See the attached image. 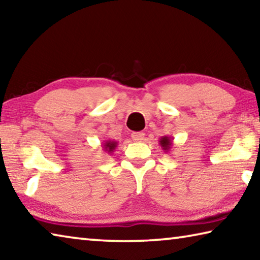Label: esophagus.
Masks as SVG:
<instances>
[{"label": "esophagus", "instance_id": "34e87169", "mask_svg": "<svg viewBox=\"0 0 260 260\" xmlns=\"http://www.w3.org/2000/svg\"><path fill=\"white\" fill-rule=\"evenodd\" d=\"M132 139H133V141H136V142H141L144 139V133H142V132H134V133H132Z\"/></svg>", "mask_w": 260, "mask_h": 260}]
</instances>
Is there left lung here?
<instances>
[{"instance_id": "8db88e82", "label": "left lung", "mask_w": 260, "mask_h": 260, "mask_svg": "<svg viewBox=\"0 0 260 260\" xmlns=\"http://www.w3.org/2000/svg\"><path fill=\"white\" fill-rule=\"evenodd\" d=\"M159 144L164 152H169L173 147V138H171V136H161Z\"/></svg>"}]
</instances>
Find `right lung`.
<instances>
[{"instance_id":"add662e5","label":"right lung","mask_w":260,"mask_h":260,"mask_svg":"<svg viewBox=\"0 0 260 260\" xmlns=\"http://www.w3.org/2000/svg\"><path fill=\"white\" fill-rule=\"evenodd\" d=\"M117 146H118L117 141L107 140V141H104V142H103L102 148H103V150H104L105 152L109 153V155H111V153L114 151V149L117 148Z\"/></svg>"}]
</instances>
